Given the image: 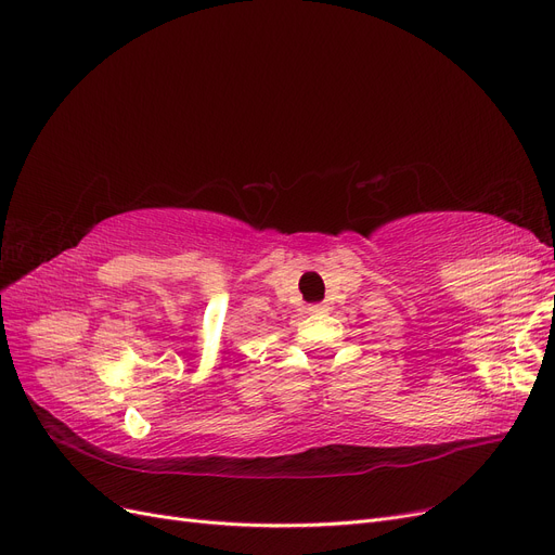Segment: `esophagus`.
Segmentation results:
<instances>
[{
  "mask_svg": "<svg viewBox=\"0 0 555 555\" xmlns=\"http://www.w3.org/2000/svg\"><path fill=\"white\" fill-rule=\"evenodd\" d=\"M308 310H310V312H324V310H326V304H312V306H308Z\"/></svg>",
  "mask_w": 555,
  "mask_h": 555,
  "instance_id": "obj_1",
  "label": "esophagus"
}]
</instances>
